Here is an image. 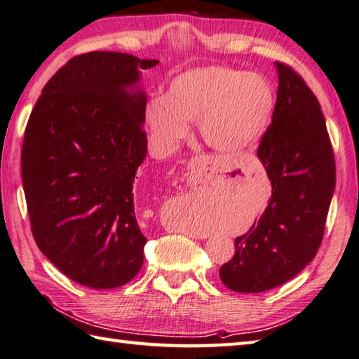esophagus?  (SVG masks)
<instances>
[{"label":"esophagus","instance_id":"esophagus-1","mask_svg":"<svg viewBox=\"0 0 359 359\" xmlns=\"http://www.w3.org/2000/svg\"><path fill=\"white\" fill-rule=\"evenodd\" d=\"M205 237H207V236H205ZM205 237H204V238H205Z\"/></svg>","mask_w":359,"mask_h":359}]
</instances>
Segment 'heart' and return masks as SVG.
<instances>
[{
	"label": "heart",
	"instance_id": "obj_1",
	"mask_svg": "<svg viewBox=\"0 0 359 359\" xmlns=\"http://www.w3.org/2000/svg\"><path fill=\"white\" fill-rule=\"evenodd\" d=\"M275 105V93L264 76L205 66L175 76L166 97H152L146 105V122L163 151H172L190 132L188 122L198 121L208 147L242 154L269 132Z\"/></svg>",
	"mask_w": 359,
	"mask_h": 359
}]
</instances>
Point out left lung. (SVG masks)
Here are the masks:
<instances>
[{
	"instance_id": "obj_1",
	"label": "left lung",
	"mask_w": 359,
	"mask_h": 359,
	"mask_svg": "<svg viewBox=\"0 0 359 359\" xmlns=\"http://www.w3.org/2000/svg\"><path fill=\"white\" fill-rule=\"evenodd\" d=\"M275 66V113L257 149L271 198L259 221L236 238V254L219 269L226 287L242 293L275 289L316 257L336 187L320 103L295 70L283 62Z\"/></svg>"
}]
</instances>
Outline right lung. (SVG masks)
<instances>
[{
    "mask_svg": "<svg viewBox=\"0 0 359 359\" xmlns=\"http://www.w3.org/2000/svg\"><path fill=\"white\" fill-rule=\"evenodd\" d=\"M157 60L90 51L45 84L22 149L31 231L45 257L81 285L114 289L138 275L146 237L133 182L147 154L141 70Z\"/></svg>",
    "mask_w": 359,
    "mask_h": 359,
    "instance_id": "right-lung-1",
    "label": "right lung"
}]
</instances>
